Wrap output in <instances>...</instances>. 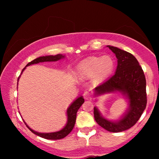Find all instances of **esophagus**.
<instances>
[{"label": "esophagus", "mask_w": 159, "mask_h": 159, "mask_svg": "<svg viewBox=\"0 0 159 159\" xmlns=\"http://www.w3.org/2000/svg\"><path fill=\"white\" fill-rule=\"evenodd\" d=\"M83 97L84 99L86 100H88V99H91V94L90 92H88V91H85L83 93Z\"/></svg>", "instance_id": "34e87169"}]
</instances>
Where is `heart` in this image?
<instances>
[{
	"label": "heart",
	"mask_w": 159,
	"mask_h": 159,
	"mask_svg": "<svg viewBox=\"0 0 159 159\" xmlns=\"http://www.w3.org/2000/svg\"><path fill=\"white\" fill-rule=\"evenodd\" d=\"M114 66L115 62L111 56H94L80 63L77 68V73L80 77L84 78L93 76V82L97 83L108 77L114 71Z\"/></svg>",
	"instance_id": "heart-1"
}]
</instances>
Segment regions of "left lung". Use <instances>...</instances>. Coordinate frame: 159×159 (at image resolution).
Segmentation results:
<instances>
[{"label": "left lung", "mask_w": 159, "mask_h": 159, "mask_svg": "<svg viewBox=\"0 0 159 159\" xmlns=\"http://www.w3.org/2000/svg\"><path fill=\"white\" fill-rule=\"evenodd\" d=\"M116 55V72L95 88V96L108 93L119 92L128 99L129 108L120 119L112 121L104 118L97 107L94 117L98 125L111 132L125 131L137 123L147 104L146 80L142 67L132 54L116 47L107 45Z\"/></svg>", "instance_id": "left-lung-1"}]
</instances>
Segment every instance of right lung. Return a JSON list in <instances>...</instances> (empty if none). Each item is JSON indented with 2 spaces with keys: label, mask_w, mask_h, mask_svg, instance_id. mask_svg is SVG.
Returning <instances> with one entry per match:
<instances>
[{
  "label": "right lung",
  "mask_w": 159,
  "mask_h": 159,
  "mask_svg": "<svg viewBox=\"0 0 159 159\" xmlns=\"http://www.w3.org/2000/svg\"><path fill=\"white\" fill-rule=\"evenodd\" d=\"M64 58V56H63L62 54H57V55L56 56H41V57L37 58L33 61H32L31 62L28 63L27 66L22 69V71H21V75L22 74L24 70L26 69V67L28 66H30V65L32 64H38V63L46 62V61H58ZM20 76H19L18 78V81L19 80V77H20ZM84 102V100L83 98V97L80 96L79 98H77L76 99L70 106H69V107L67 108V111H66V115H67L66 125H65V127L63 128L62 129H61L58 132H48V133H40V132H35L34 131L33 129H32L31 128H30L29 126L26 124L25 121H24V122H25V125H27L28 129H29L30 131L33 132V133L34 134H36V135L41 137V138L48 139V140H59V139H62L68 135V134L71 132V130L73 129V128L75 127V125L76 118H77V112L78 109L80 108V106L83 104Z\"/></svg>",
  "instance_id": "right-lung-1"
}]
</instances>
